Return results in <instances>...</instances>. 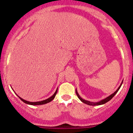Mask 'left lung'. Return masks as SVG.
I'll return each mask as SVG.
<instances>
[{"label":"left lung","mask_w":133,"mask_h":133,"mask_svg":"<svg viewBox=\"0 0 133 133\" xmlns=\"http://www.w3.org/2000/svg\"><path fill=\"white\" fill-rule=\"evenodd\" d=\"M122 83H123V81L122 82L121 84H120V86L118 87V89H116V91L114 92L113 93L111 94V95H109V96H108V97H107V98H104V99H103V100H100V101L98 102H89V101H88V100H84V99H83L82 98L80 97V95H79V94L78 93V92H77V91H76V95H77L78 98L80 99V100H81V101L83 103H84V104H88V105H102V104H105V103H107V102H108L110 100H111V99L112 98V97H113V96H115V95H116V93H117V92L118 91V90H119V89H120V87H121V85H122Z\"/></svg>","instance_id":"1"}]
</instances>
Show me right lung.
Instances as JSON below:
<instances>
[{
  "label": "right lung",
  "instance_id": "add662e5",
  "mask_svg": "<svg viewBox=\"0 0 133 133\" xmlns=\"http://www.w3.org/2000/svg\"><path fill=\"white\" fill-rule=\"evenodd\" d=\"M57 90H58V88L57 89V90H56V91L55 92V93L53 94V95H52L51 97L48 98V99H46V100H42V101H39V102H29V101H27V100H24V99H22V98L20 97L19 96H18V97L20 98V99H21V100H22V102H24L25 103V104H29V105H42V104H47V103H49L51 101H52V100H53V99L55 98V97L56 95H57Z\"/></svg>",
  "mask_w": 133,
  "mask_h": 133
}]
</instances>
